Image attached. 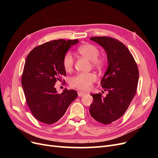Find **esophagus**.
<instances>
[{
	"instance_id": "obj_1",
	"label": "esophagus",
	"mask_w": 158,
	"mask_h": 158,
	"mask_svg": "<svg viewBox=\"0 0 158 158\" xmlns=\"http://www.w3.org/2000/svg\"><path fill=\"white\" fill-rule=\"evenodd\" d=\"M85 94H87V93H85V92H79L78 93V95L79 97H82L84 95H85Z\"/></svg>"
}]
</instances>
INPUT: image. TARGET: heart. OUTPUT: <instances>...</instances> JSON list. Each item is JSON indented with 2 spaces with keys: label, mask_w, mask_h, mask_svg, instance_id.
Listing matches in <instances>:
<instances>
[{
  "label": "heart",
  "mask_w": 158,
  "mask_h": 158,
  "mask_svg": "<svg viewBox=\"0 0 158 158\" xmlns=\"http://www.w3.org/2000/svg\"><path fill=\"white\" fill-rule=\"evenodd\" d=\"M78 52L83 56L91 61L92 66L97 69H102L105 65V59L98 56L99 51L97 47L92 44H84L78 47ZM63 66L66 71L70 72L74 66V59L71 53H66L63 59ZM96 75L94 73H80L70 80L72 87L80 90H88L96 80Z\"/></svg>",
  "instance_id": "1"
}]
</instances>
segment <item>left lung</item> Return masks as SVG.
Instances as JSON below:
<instances>
[{
  "label": "left lung",
  "mask_w": 158,
  "mask_h": 158,
  "mask_svg": "<svg viewBox=\"0 0 158 158\" xmlns=\"http://www.w3.org/2000/svg\"><path fill=\"white\" fill-rule=\"evenodd\" d=\"M92 40L106 51L108 67L102 79V87L107 91L106 97L101 94H91L90 115L103 125L121 117L135 96L139 78L138 66L130 51L123 43L109 37H93Z\"/></svg>",
  "instance_id": "obj_1"
}]
</instances>
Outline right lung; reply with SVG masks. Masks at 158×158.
Wrapping results in <instances>:
<instances>
[{
  "label": "right lung",
  "mask_w": 158,
  "mask_h": 158,
  "mask_svg": "<svg viewBox=\"0 0 158 158\" xmlns=\"http://www.w3.org/2000/svg\"><path fill=\"white\" fill-rule=\"evenodd\" d=\"M78 40H54L35 47L28 54L22 76V85L27 105L40 122L51 125L63 117L77 98L74 89L57 93L55 84L66 76L63 59Z\"/></svg>",
  "instance_id": "add662e5"
}]
</instances>
